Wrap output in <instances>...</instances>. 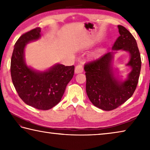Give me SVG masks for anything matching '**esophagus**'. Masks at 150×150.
<instances>
[{"instance_id": "esophagus-1", "label": "esophagus", "mask_w": 150, "mask_h": 150, "mask_svg": "<svg viewBox=\"0 0 150 150\" xmlns=\"http://www.w3.org/2000/svg\"><path fill=\"white\" fill-rule=\"evenodd\" d=\"M83 71V67L81 65H78L75 67V74H78V73H82Z\"/></svg>"}]
</instances>
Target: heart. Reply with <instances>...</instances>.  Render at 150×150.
I'll use <instances>...</instances> for the list:
<instances>
[{"label":"heart","mask_w":150,"mask_h":150,"mask_svg":"<svg viewBox=\"0 0 150 150\" xmlns=\"http://www.w3.org/2000/svg\"><path fill=\"white\" fill-rule=\"evenodd\" d=\"M101 54H102V51H98V52H97L96 53V54H94L93 57H99L100 55H101Z\"/></svg>","instance_id":"1"}]
</instances>
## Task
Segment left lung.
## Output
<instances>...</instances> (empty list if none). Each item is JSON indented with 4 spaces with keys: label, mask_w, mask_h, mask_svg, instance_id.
Segmentation results:
<instances>
[{
    "label": "left lung",
    "mask_w": 150,
    "mask_h": 150,
    "mask_svg": "<svg viewBox=\"0 0 150 150\" xmlns=\"http://www.w3.org/2000/svg\"><path fill=\"white\" fill-rule=\"evenodd\" d=\"M118 28L120 36L111 52L84 67L88 98L93 105L107 111L118 107L132 96L141 69L140 54L135 38L124 26L118 25ZM118 50L128 52L130 55L126 66L131 71L124 79L113 65L114 55Z\"/></svg>",
    "instance_id": "8db88e82"
}]
</instances>
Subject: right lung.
<instances>
[{
	"label": "right lung",
	"mask_w": 150,
	"mask_h": 150,
	"mask_svg": "<svg viewBox=\"0 0 150 150\" xmlns=\"http://www.w3.org/2000/svg\"><path fill=\"white\" fill-rule=\"evenodd\" d=\"M42 36L36 28L22 35L14 45L11 63L12 81L20 98L39 110H49L60 102L66 86L74 75L75 67L56 63L44 71L27 65L25 48Z\"/></svg>",
	"instance_id": "1"
}]
</instances>
